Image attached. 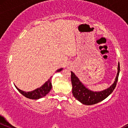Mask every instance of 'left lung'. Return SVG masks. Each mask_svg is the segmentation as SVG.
I'll use <instances>...</instances> for the list:
<instances>
[{
  "label": "left lung",
  "mask_w": 128,
  "mask_h": 128,
  "mask_svg": "<svg viewBox=\"0 0 128 128\" xmlns=\"http://www.w3.org/2000/svg\"><path fill=\"white\" fill-rule=\"evenodd\" d=\"M120 73V64H118V72L114 82L107 89L101 92H93L87 89L80 82L78 77L71 72V81L72 84V94L77 100L86 105H92L104 100L116 88Z\"/></svg>",
  "instance_id": "left-lung-1"
}]
</instances>
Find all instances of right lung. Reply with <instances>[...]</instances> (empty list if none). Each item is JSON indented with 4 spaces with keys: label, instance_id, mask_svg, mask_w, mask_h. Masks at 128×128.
I'll return each instance as SVG.
<instances>
[{
    "label": "right lung",
    "instance_id": "add662e5",
    "mask_svg": "<svg viewBox=\"0 0 128 128\" xmlns=\"http://www.w3.org/2000/svg\"><path fill=\"white\" fill-rule=\"evenodd\" d=\"M62 70V68H60V69H58V70H56V72H61ZM52 77H50V79H48V81H46V83L42 86L41 87L34 90L31 91V92H24V91H22L19 89H18L16 86V88L18 90V91L26 98H30V99L32 100L39 99V98H41L42 97L46 96L47 94H48L50 90L52 89Z\"/></svg>",
    "mask_w": 128,
    "mask_h": 128
}]
</instances>
